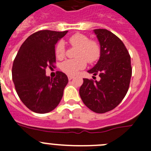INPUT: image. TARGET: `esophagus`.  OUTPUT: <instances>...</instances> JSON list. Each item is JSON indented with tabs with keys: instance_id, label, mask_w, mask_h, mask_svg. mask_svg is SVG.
<instances>
[{
	"instance_id": "34e87169",
	"label": "esophagus",
	"mask_w": 151,
	"mask_h": 151,
	"mask_svg": "<svg viewBox=\"0 0 151 151\" xmlns=\"http://www.w3.org/2000/svg\"><path fill=\"white\" fill-rule=\"evenodd\" d=\"M73 78H74V76H71V75H69V76H68V79L69 80H72Z\"/></svg>"
}]
</instances>
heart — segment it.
Here are the masks:
<instances>
[{
    "instance_id": "b5f03b06",
    "label": "heart",
    "mask_w": 151,
    "mask_h": 151,
    "mask_svg": "<svg viewBox=\"0 0 151 151\" xmlns=\"http://www.w3.org/2000/svg\"><path fill=\"white\" fill-rule=\"evenodd\" d=\"M69 41L73 46L78 47L76 59H69L61 64V70L68 75H76L79 70L84 68L89 63H93L99 58L101 54L100 46L95 41H90L86 35L75 34L69 38ZM65 53V44L60 41L55 47V55L58 58H62Z\"/></svg>"
}]
</instances>
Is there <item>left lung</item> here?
Segmentation results:
<instances>
[{
    "label": "left lung",
    "mask_w": 151,
    "mask_h": 151,
    "mask_svg": "<svg viewBox=\"0 0 151 151\" xmlns=\"http://www.w3.org/2000/svg\"><path fill=\"white\" fill-rule=\"evenodd\" d=\"M100 44L98 62L89 73L99 74L100 81L83 78L79 95L84 104L97 113L114 109L127 94L132 76L130 56L122 41L104 29L93 30Z\"/></svg>",
    "instance_id": "left-lung-1"
}]
</instances>
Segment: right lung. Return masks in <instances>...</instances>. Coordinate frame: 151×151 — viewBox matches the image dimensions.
<instances>
[{
  "mask_svg": "<svg viewBox=\"0 0 151 151\" xmlns=\"http://www.w3.org/2000/svg\"><path fill=\"white\" fill-rule=\"evenodd\" d=\"M68 31L41 30L26 39L12 65V81L20 99L32 111L47 113L61 101L68 78L57 72L54 78L46 76L47 66L55 62V46Z\"/></svg>",
  "mask_w": 151,
  "mask_h": 151,
  "instance_id": "1",
  "label": "right lung"
}]
</instances>
